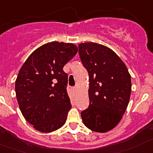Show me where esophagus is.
Listing matches in <instances>:
<instances>
[{
	"instance_id": "obj_1",
	"label": "esophagus",
	"mask_w": 153,
	"mask_h": 153,
	"mask_svg": "<svg viewBox=\"0 0 153 153\" xmlns=\"http://www.w3.org/2000/svg\"><path fill=\"white\" fill-rule=\"evenodd\" d=\"M73 91H74V92H76V87L73 88Z\"/></svg>"
}]
</instances>
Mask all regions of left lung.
Listing matches in <instances>:
<instances>
[{"label":"left lung","instance_id":"1","mask_svg":"<svg viewBox=\"0 0 153 153\" xmlns=\"http://www.w3.org/2000/svg\"><path fill=\"white\" fill-rule=\"evenodd\" d=\"M79 54L89 76V105L81 117L91 131L108 132L120 122L128 105L131 75L122 60L105 45L81 43Z\"/></svg>","mask_w":153,"mask_h":153}]
</instances>
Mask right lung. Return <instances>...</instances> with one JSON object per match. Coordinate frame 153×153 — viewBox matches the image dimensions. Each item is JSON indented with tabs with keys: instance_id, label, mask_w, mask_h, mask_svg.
<instances>
[{
	"instance_id": "obj_1",
	"label": "right lung",
	"mask_w": 153,
	"mask_h": 153,
	"mask_svg": "<svg viewBox=\"0 0 153 153\" xmlns=\"http://www.w3.org/2000/svg\"><path fill=\"white\" fill-rule=\"evenodd\" d=\"M77 51L72 43L51 42L35 50L19 70L15 83L19 109L40 132H52L65 124L71 104L63 67Z\"/></svg>"
}]
</instances>
